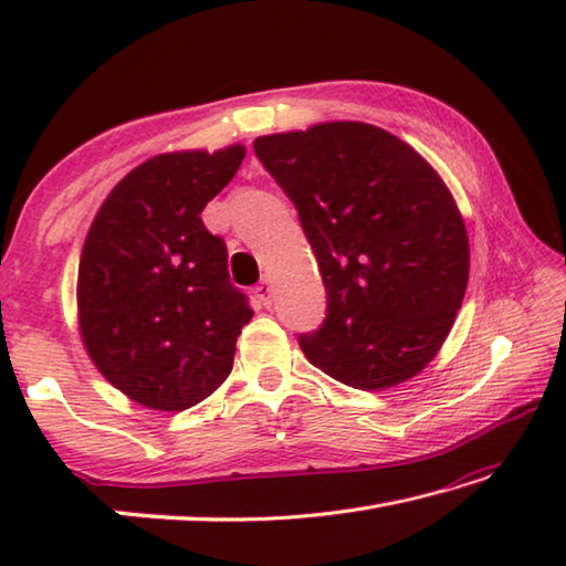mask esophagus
<instances>
[{
    "instance_id": "obj_1",
    "label": "esophagus",
    "mask_w": 566,
    "mask_h": 566,
    "mask_svg": "<svg viewBox=\"0 0 566 566\" xmlns=\"http://www.w3.org/2000/svg\"><path fill=\"white\" fill-rule=\"evenodd\" d=\"M254 292H256V296H260V302L264 306H270L272 304V294H274V286H272L270 276H262V282L254 286Z\"/></svg>"
}]
</instances>
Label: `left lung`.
Here are the masks:
<instances>
[{"label": "left lung", "instance_id": "left-lung-1", "mask_svg": "<svg viewBox=\"0 0 566 566\" xmlns=\"http://www.w3.org/2000/svg\"><path fill=\"white\" fill-rule=\"evenodd\" d=\"M254 151L300 212L327 317L304 357L354 389L407 381L442 347L469 280L464 219L442 177L395 134L324 122Z\"/></svg>", "mask_w": 566, "mask_h": 566}]
</instances>
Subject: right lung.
<instances>
[{
  "mask_svg": "<svg viewBox=\"0 0 566 566\" xmlns=\"http://www.w3.org/2000/svg\"><path fill=\"white\" fill-rule=\"evenodd\" d=\"M242 159V145L147 159L109 191L84 239V347L109 385L149 409L181 411L212 395L254 314L229 282L224 239L199 217Z\"/></svg>",
  "mask_w": 566,
  "mask_h": 566,
  "instance_id": "1",
  "label": "right lung"
}]
</instances>
